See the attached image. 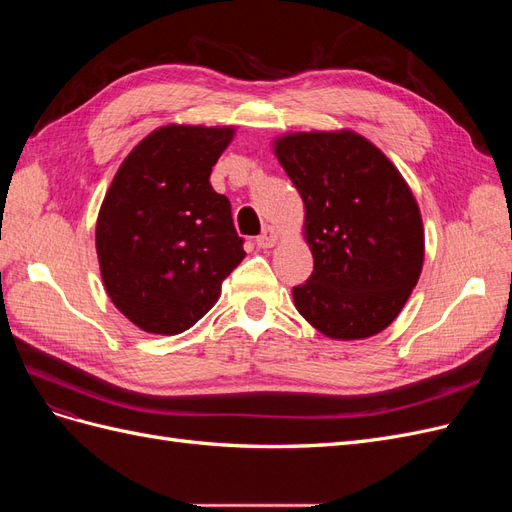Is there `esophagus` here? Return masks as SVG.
<instances>
[{
	"label": "esophagus",
	"instance_id": "obj_1",
	"mask_svg": "<svg viewBox=\"0 0 512 512\" xmlns=\"http://www.w3.org/2000/svg\"><path fill=\"white\" fill-rule=\"evenodd\" d=\"M275 243H277V230L273 226H265V230L256 237V245L262 247V250H269V247H273Z\"/></svg>",
	"mask_w": 512,
	"mask_h": 512
}]
</instances>
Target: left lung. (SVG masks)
<instances>
[{
  "label": "left lung",
  "mask_w": 512,
  "mask_h": 512,
  "mask_svg": "<svg viewBox=\"0 0 512 512\" xmlns=\"http://www.w3.org/2000/svg\"><path fill=\"white\" fill-rule=\"evenodd\" d=\"M273 153L303 198L309 280L292 288L299 314L331 339H365L404 309L421 277L425 230L406 179L352 130L292 132Z\"/></svg>",
  "instance_id": "left-lung-1"
}]
</instances>
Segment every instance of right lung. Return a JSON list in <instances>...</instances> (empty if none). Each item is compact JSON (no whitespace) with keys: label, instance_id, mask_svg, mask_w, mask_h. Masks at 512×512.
<instances>
[{"label":"right lung","instance_id":"add662e5","mask_svg":"<svg viewBox=\"0 0 512 512\" xmlns=\"http://www.w3.org/2000/svg\"><path fill=\"white\" fill-rule=\"evenodd\" d=\"M232 136V126H162L128 153L106 190L96 222L102 284L145 333L194 327L245 258L230 200L209 183Z\"/></svg>","mask_w":512,"mask_h":512}]
</instances>
